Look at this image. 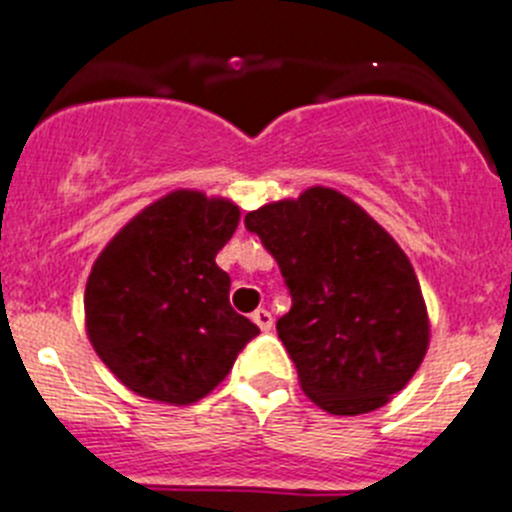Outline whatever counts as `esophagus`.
Instances as JSON below:
<instances>
[{
  "label": "esophagus",
  "instance_id": "obj_1",
  "mask_svg": "<svg viewBox=\"0 0 512 512\" xmlns=\"http://www.w3.org/2000/svg\"><path fill=\"white\" fill-rule=\"evenodd\" d=\"M252 321H255L262 331L273 329V313L267 311V308H257V311L252 313Z\"/></svg>",
  "mask_w": 512,
  "mask_h": 512
}]
</instances>
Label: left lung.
Segmentation results:
<instances>
[{
	"instance_id": "obj_1",
	"label": "left lung",
	"mask_w": 512,
	"mask_h": 512,
	"mask_svg": "<svg viewBox=\"0 0 512 512\" xmlns=\"http://www.w3.org/2000/svg\"><path fill=\"white\" fill-rule=\"evenodd\" d=\"M245 227L290 290L278 336L303 393L326 413L359 416L403 390L426 357L428 313L398 242L324 186L250 211Z\"/></svg>"
}]
</instances>
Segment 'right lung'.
I'll list each match as a JSON object with an SVG mask.
<instances>
[{
	"instance_id": "add662e5",
	"label": "right lung",
	"mask_w": 512,
	"mask_h": 512,
	"mask_svg": "<svg viewBox=\"0 0 512 512\" xmlns=\"http://www.w3.org/2000/svg\"><path fill=\"white\" fill-rule=\"evenodd\" d=\"M239 206L173 191L124 224L91 267L86 331L101 362L142 398L188 405L229 375L260 334L229 303L216 252Z\"/></svg>"
}]
</instances>
